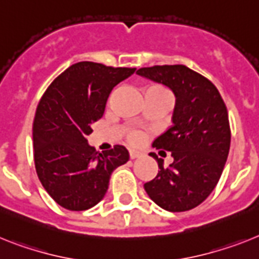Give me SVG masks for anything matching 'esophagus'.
<instances>
[{
  "instance_id": "34e87169",
  "label": "esophagus",
  "mask_w": 259,
  "mask_h": 259,
  "mask_svg": "<svg viewBox=\"0 0 259 259\" xmlns=\"http://www.w3.org/2000/svg\"><path fill=\"white\" fill-rule=\"evenodd\" d=\"M130 159H137V157L142 156V151H138V150H130L129 151Z\"/></svg>"
}]
</instances>
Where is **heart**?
Returning <instances> with one entry per match:
<instances>
[{
	"mask_svg": "<svg viewBox=\"0 0 259 259\" xmlns=\"http://www.w3.org/2000/svg\"><path fill=\"white\" fill-rule=\"evenodd\" d=\"M147 90H160V91H165L164 89L161 87H157V86H152V87H148ZM146 90V91H147ZM145 138V133L141 132V130H137V129H132L127 132V141L130 143H141Z\"/></svg>",
	"mask_w": 259,
	"mask_h": 259,
	"instance_id": "obj_1",
	"label": "heart"
}]
</instances>
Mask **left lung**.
<instances>
[{
  "label": "left lung",
  "instance_id": "left-lung-1",
  "mask_svg": "<svg viewBox=\"0 0 259 259\" xmlns=\"http://www.w3.org/2000/svg\"><path fill=\"white\" fill-rule=\"evenodd\" d=\"M137 74L169 87L176 96L173 125L152 143L170 151L173 163L145 184L152 201L164 210L181 212L197 207L211 194L228 157L231 129L227 107L213 83L185 65L142 67Z\"/></svg>",
  "mask_w": 259,
  "mask_h": 259
}]
</instances>
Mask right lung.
Segmentation results:
<instances>
[{"label":"right lung","instance_id":"obj_1","mask_svg":"<svg viewBox=\"0 0 259 259\" xmlns=\"http://www.w3.org/2000/svg\"><path fill=\"white\" fill-rule=\"evenodd\" d=\"M134 71L78 62L60 74L40 99L32 126L36 173L48 194L66 210L84 211L98 204L112 172L129 160L123 146L99 152L87 137L104 114L113 87Z\"/></svg>","mask_w":259,"mask_h":259}]
</instances>
